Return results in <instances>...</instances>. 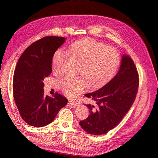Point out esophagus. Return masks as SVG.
<instances>
[{
	"mask_svg": "<svg viewBox=\"0 0 158 158\" xmlns=\"http://www.w3.org/2000/svg\"><path fill=\"white\" fill-rule=\"evenodd\" d=\"M70 104L73 106H78L79 104L78 102H70Z\"/></svg>",
	"mask_w": 158,
	"mask_h": 158,
	"instance_id": "esophagus-1",
	"label": "esophagus"
}]
</instances>
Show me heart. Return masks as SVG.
<instances>
[{"label": "heart", "instance_id": "1", "mask_svg": "<svg viewBox=\"0 0 158 158\" xmlns=\"http://www.w3.org/2000/svg\"><path fill=\"white\" fill-rule=\"evenodd\" d=\"M69 52L82 62L79 74L83 76H66L59 81L60 89L68 98H75L88 84L93 89L103 86L114 77L120 64L117 50L89 38L81 39L71 44ZM65 52L58 50L52 57L54 72H63Z\"/></svg>", "mask_w": 158, "mask_h": 158}]
</instances>
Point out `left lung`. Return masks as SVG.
I'll return each mask as SVG.
<instances>
[{"mask_svg":"<svg viewBox=\"0 0 158 158\" xmlns=\"http://www.w3.org/2000/svg\"><path fill=\"white\" fill-rule=\"evenodd\" d=\"M139 76L133 60L121 56L118 73L104 86L85 96L95 104H86L90 115L79 122L90 135L106 134L118 125L128 112L135 100L139 88Z\"/></svg>","mask_w":158,"mask_h":158,"instance_id":"left-lung-1","label":"left lung"}]
</instances>
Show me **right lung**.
I'll list each match as a JSON object with an SVG mask.
<instances>
[{
    "label": "right lung",
    "mask_w": 158,
    "mask_h": 158,
    "mask_svg": "<svg viewBox=\"0 0 158 158\" xmlns=\"http://www.w3.org/2000/svg\"><path fill=\"white\" fill-rule=\"evenodd\" d=\"M66 38L50 36L33 43L20 56L14 73L13 94L23 120L28 125L43 127L54 121L68 103L62 95H44L43 81L52 72V60Z\"/></svg>",
    "instance_id": "add662e5"
}]
</instances>
